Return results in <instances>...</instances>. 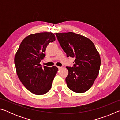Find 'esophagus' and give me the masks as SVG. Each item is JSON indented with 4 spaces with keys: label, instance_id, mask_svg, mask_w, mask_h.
I'll use <instances>...</instances> for the list:
<instances>
[{
    "label": "esophagus",
    "instance_id": "esophagus-1",
    "mask_svg": "<svg viewBox=\"0 0 120 120\" xmlns=\"http://www.w3.org/2000/svg\"><path fill=\"white\" fill-rule=\"evenodd\" d=\"M58 68L59 69H60L62 68V67H58Z\"/></svg>",
    "mask_w": 120,
    "mask_h": 120
}]
</instances>
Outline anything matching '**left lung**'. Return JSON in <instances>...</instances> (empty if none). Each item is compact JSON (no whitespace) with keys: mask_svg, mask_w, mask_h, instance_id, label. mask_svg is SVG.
I'll list each match as a JSON object with an SVG mask.
<instances>
[{"mask_svg":"<svg viewBox=\"0 0 120 120\" xmlns=\"http://www.w3.org/2000/svg\"><path fill=\"white\" fill-rule=\"evenodd\" d=\"M56 35L67 57L75 58L74 66L66 67L68 87L76 93L86 92L98 76L101 66L100 56L94 44L89 38L73 32Z\"/></svg>","mask_w":120,"mask_h":120,"instance_id":"obj_1","label":"left lung"}]
</instances>
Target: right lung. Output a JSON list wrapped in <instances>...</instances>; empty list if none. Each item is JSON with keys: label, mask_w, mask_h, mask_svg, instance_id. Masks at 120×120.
<instances>
[{"label": "right lung", "mask_w": 120, "mask_h": 120, "mask_svg": "<svg viewBox=\"0 0 120 120\" xmlns=\"http://www.w3.org/2000/svg\"><path fill=\"white\" fill-rule=\"evenodd\" d=\"M56 40L54 34L43 32L31 34L22 41L15 54L16 72L25 88L34 94H45L51 89L52 83L58 70L52 67L41 66L46 48Z\"/></svg>", "instance_id": "right-lung-1"}]
</instances>
